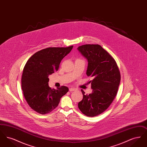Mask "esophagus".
I'll return each mask as SVG.
<instances>
[{"label": "esophagus", "instance_id": "obj_1", "mask_svg": "<svg viewBox=\"0 0 147 147\" xmlns=\"http://www.w3.org/2000/svg\"><path fill=\"white\" fill-rule=\"evenodd\" d=\"M75 90H76V89L74 88H69V91H75Z\"/></svg>", "mask_w": 147, "mask_h": 147}]
</instances>
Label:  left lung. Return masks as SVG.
Wrapping results in <instances>:
<instances>
[{
	"label": "left lung",
	"instance_id": "8db88e82",
	"mask_svg": "<svg viewBox=\"0 0 147 147\" xmlns=\"http://www.w3.org/2000/svg\"><path fill=\"white\" fill-rule=\"evenodd\" d=\"M78 49L88 61V76L92 78V92L83 95L78 103L80 111L88 117L102 113L111 104L117 95L121 80V74L114 58L99 45H84Z\"/></svg>",
	"mask_w": 147,
	"mask_h": 147
}]
</instances>
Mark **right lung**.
Wrapping results in <instances>:
<instances>
[{"label":"right lung","instance_id":"right-lung-1","mask_svg":"<svg viewBox=\"0 0 147 147\" xmlns=\"http://www.w3.org/2000/svg\"><path fill=\"white\" fill-rule=\"evenodd\" d=\"M73 47L70 46L43 49L27 61L21 77V88L27 103L36 112L42 115L52 112L58 106L61 98L69 91L65 86L51 89L48 77L58 70L61 61Z\"/></svg>","mask_w":147,"mask_h":147}]
</instances>
